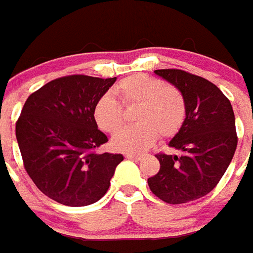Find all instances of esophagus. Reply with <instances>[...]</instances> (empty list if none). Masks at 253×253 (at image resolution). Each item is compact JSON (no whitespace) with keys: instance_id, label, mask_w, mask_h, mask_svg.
<instances>
[{"instance_id":"1","label":"esophagus","mask_w":253,"mask_h":253,"mask_svg":"<svg viewBox=\"0 0 253 253\" xmlns=\"http://www.w3.org/2000/svg\"><path fill=\"white\" fill-rule=\"evenodd\" d=\"M125 156H126V159H135V160H140V159H142V155L131 154V152L126 154V155H125Z\"/></svg>"}]
</instances>
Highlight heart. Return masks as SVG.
<instances>
[{"mask_svg":"<svg viewBox=\"0 0 253 253\" xmlns=\"http://www.w3.org/2000/svg\"><path fill=\"white\" fill-rule=\"evenodd\" d=\"M114 94H103L93 107V119L99 130L114 134L124 120L122 107L138 106L135 126L125 127L114 135L115 150L142 152L158 139H170L181 130L186 118V99L174 85L158 77L132 75L114 86ZM122 104V107L120 105Z\"/></svg>","mask_w":253,"mask_h":253,"instance_id":"1","label":"heart"}]
</instances>
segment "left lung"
Instances as JSON below:
<instances>
[{"instance_id":"1","label":"left lung","mask_w":253,"mask_h":253,"mask_svg":"<svg viewBox=\"0 0 253 253\" xmlns=\"http://www.w3.org/2000/svg\"><path fill=\"white\" fill-rule=\"evenodd\" d=\"M155 73L182 91L186 118L169 142L180 155H156L160 169L148 186L167 204H186L211 192L230 166L238 144L235 115L230 99L204 77L182 69Z\"/></svg>"}]
</instances>
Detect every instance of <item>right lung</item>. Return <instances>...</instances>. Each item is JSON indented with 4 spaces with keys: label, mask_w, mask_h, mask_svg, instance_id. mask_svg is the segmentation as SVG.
Returning a JSON list of instances; mask_svg holds the SVG:
<instances>
[{
    "label": "right lung",
    "mask_w": 253,
    "mask_h": 253,
    "mask_svg": "<svg viewBox=\"0 0 253 253\" xmlns=\"http://www.w3.org/2000/svg\"><path fill=\"white\" fill-rule=\"evenodd\" d=\"M117 77L71 75L55 79L26 99L15 135L26 172L43 194L65 206H86L110 186L121 154H98L107 142L93 107Z\"/></svg>",
    "instance_id": "obj_1"
}]
</instances>
